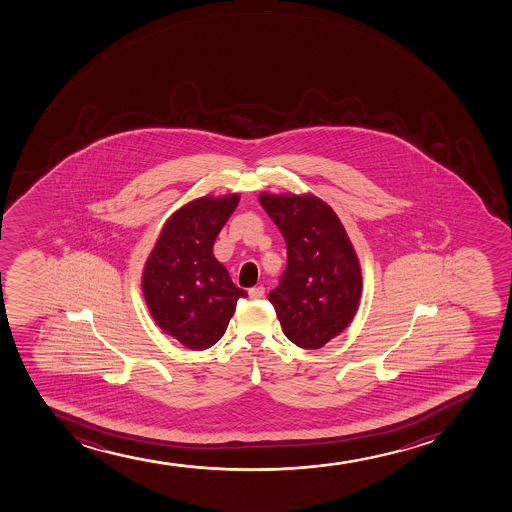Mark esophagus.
Returning <instances> with one entry per match:
<instances>
[{
	"label": "esophagus",
	"instance_id": "obj_1",
	"mask_svg": "<svg viewBox=\"0 0 512 512\" xmlns=\"http://www.w3.org/2000/svg\"><path fill=\"white\" fill-rule=\"evenodd\" d=\"M247 294H249L251 299H261V297L265 295V287H263V285H259V287L249 288V292H247Z\"/></svg>",
	"mask_w": 512,
	"mask_h": 512
}]
</instances>
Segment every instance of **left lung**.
<instances>
[{
  "label": "left lung",
  "instance_id": "1",
  "mask_svg": "<svg viewBox=\"0 0 512 512\" xmlns=\"http://www.w3.org/2000/svg\"><path fill=\"white\" fill-rule=\"evenodd\" d=\"M287 242V270L268 294L283 333L316 350L352 323L362 295L359 258L333 208L314 194H259Z\"/></svg>",
  "mask_w": 512,
  "mask_h": 512
}]
</instances>
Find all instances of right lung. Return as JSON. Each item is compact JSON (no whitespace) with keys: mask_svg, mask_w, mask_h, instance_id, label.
<instances>
[{"mask_svg":"<svg viewBox=\"0 0 512 512\" xmlns=\"http://www.w3.org/2000/svg\"><path fill=\"white\" fill-rule=\"evenodd\" d=\"M239 194L203 196L167 218L148 256L141 288L148 311L167 335L189 350L213 347L229 326L235 304L247 297L213 256L218 232Z\"/></svg>","mask_w":512,"mask_h":512,"instance_id":"add662e5","label":"right lung"}]
</instances>
